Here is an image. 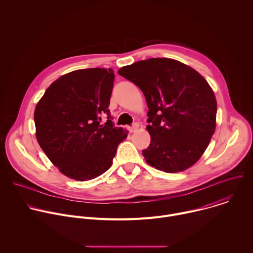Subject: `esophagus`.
I'll use <instances>...</instances> for the list:
<instances>
[{
  "mask_svg": "<svg viewBox=\"0 0 253 253\" xmlns=\"http://www.w3.org/2000/svg\"><path fill=\"white\" fill-rule=\"evenodd\" d=\"M138 127H139V124L135 123L134 125H132L131 127H129V132H130V133H133V132H135V131L138 129Z\"/></svg>",
  "mask_w": 253,
  "mask_h": 253,
  "instance_id": "esophagus-1",
  "label": "esophagus"
}]
</instances>
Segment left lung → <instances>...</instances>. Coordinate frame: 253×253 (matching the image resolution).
I'll use <instances>...</instances> for the list:
<instances>
[{"label":"left lung","instance_id":"obj_1","mask_svg":"<svg viewBox=\"0 0 253 253\" xmlns=\"http://www.w3.org/2000/svg\"><path fill=\"white\" fill-rule=\"evenodd\" d=\"M118 74L138 86L149 111L146 162L167 173L184 171L204 153L216 127L217 103L207 81L191 67L168 58L135 62Z\"/></svg>","mask_w":253,"mask_h":253}]
</instances>
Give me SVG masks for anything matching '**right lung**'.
<instances>
[{
	"label": "right lung",
	"instance_id": "obj_1",
	"mask_svg": "<svg viewBox=\"0 0 253 253\" xmlns=\"http://www.w3.org/2000/svg\"><path fill=\"white\" fill-rule=\"evenodd\" d=\"M112 69H81L61 76L36 106L34 121L39 145L69 178L86 181L112 165L127 131L115 127L108 107ZM107 115L103 125L100 117Z\"/></svg>",
	"mask_w": 253,
	"mask_h": 253
}]
</instances>
